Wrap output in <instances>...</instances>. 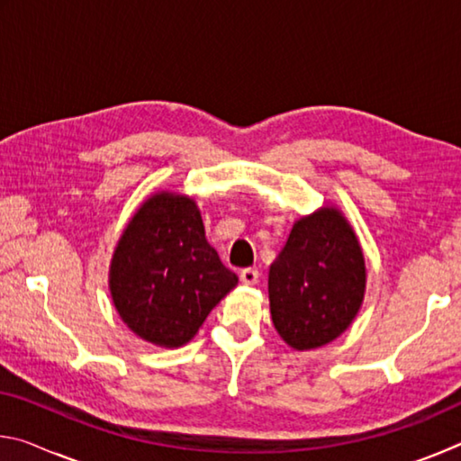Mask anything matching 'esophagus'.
<instances>
[{"label": "esophagus", "mask_w": 461, "mask_h": 461, "mask_svg": "<svg viewBox=\"0 0 461 461\" xmlns=\"http://www.w3.org/2000/svg\"><path fill=\"white\" fill-rule=\"evenodd\" d=\"M258 276H260V272L256 268H244L240 272V278L244 285H256L258 283Z\"/></svg>", "instance_id": "1"}]
</instances>
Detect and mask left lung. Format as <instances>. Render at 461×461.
<instances>
[{"label":"left lung","instance_id":"8db88e82","mask_svg":"<svg viewBox=\"0 0 461 461\" xmlns=\"http://www.w3.org/2000/svg\"><path fill=\"white\" fill-rule=\"evenodd\" d=\"M366 294V260L338 207L323 205L294 221L268 272L270 315L296 352L321 348L348 330Z\"/></svg>","mask_w":461,"mask_h":461}]
</instances>
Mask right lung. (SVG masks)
<instances>
[{
    "instance_id": "right-lung-1",
    "label": "right lung",
    "mask_w": 461,
    "mask_h": 461,
    "mask_svg": "<svg viewBox=\"0 0 461 461\" xmlns=\"http://www.w3.org/2000/svg\"><path fill=\"white\" fill-rule=\"evenodd\" d=\"M238 285L205 238L189 194L152 193L126 228L109 264L113 307L140 339L181 348Z\"/></svg>"
}]
</instances>
